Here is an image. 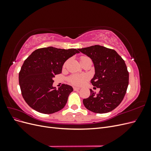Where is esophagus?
<instances>
[{"instance_id":"obj_1","label":"esophagus","mask_w":151,"mask_h":151,"mask_svg":"<svg viewBox=\"0 0 151 151\" xmlns=\"http://www.w3.org/2000/svg\"><path fill=\"white\" fill-rule=\"evenodd\" d=\"M74 88V91H79V89H80V88H77V87H74V88Z\"/></svg>"}]
</instances>
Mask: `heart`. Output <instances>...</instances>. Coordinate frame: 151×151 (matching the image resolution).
Masks as SVG:
<instances>
[{
  "label": "heart",
  "instance_id": "b5f03b06",
  "mask_svg": "<svg viewBox=\"0 0 151 151\" xmlns=\"http://www.w3.org/2000/svg\"><path fill=\"white\" fill-rule=\"evenodd\" d=\"M83 57H81V58H83ZM87 79H88V77H87V76L84 75V74L73 75L70 77L68 81H69L70 83L73 85L80 86L83 85L85 83Z\"/></svg>",
  "mask_w": 151,
  "mask_h": 151
}]
</instances>
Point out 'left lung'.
Returning <instances> with one entry per match:
<instances>
[{
    "mask_svg": "<svg viewBox=\"0 0 151 151\" xmlns=\"http://www.w3.org/2000/svg\"><path fill=\"white\" fill-rule=\"evenodd\" d=\"M78 50L92 60L95 74L91 83L100 89L96 94L90 89V96L83 99L84 106L96 113L113 110L122 101L129 85V74L125 61L115 50L100 45Z\"/></svg>",
    "mask_w": 151,
    "mask_h": 151,
    "instance_id": "8db88e82",
    "label": "left lung"
}]
</instances>
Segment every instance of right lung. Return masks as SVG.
Listing matches in <instances>:
<instances>
[{
  "label": "right lung",
  "instance_id": "add662e5",
  "mask_svg": "<svg viewBox=\"0 0 151 151\" xmlns=\"http://www.w3.org/2000/svg\"><path fill=\"white\" fill-rule=\"evenodd\" d=\"M79 53L74 48L48 47L35 50L26 59L19 72V83L22 97L31 108L52 114L65 106L72 87L63 84L57 89L53 86V78L62 72L68 58Z\"/></svg>",
  "mask_w": 151,
  "mask_h": 151
}]
</instances>
